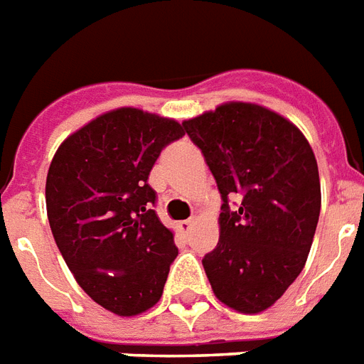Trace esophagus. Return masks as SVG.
<instances>
[{"instance_id": "1", "label": "esophagus", "mask_w": 364, "mask_h": 364, "mask_svg": "<svg viewBox=\"0 0 364 364\" xmlns=\"http://www.w3.org/2000/svg\"><path fill=\"white\" fill-rule=\"evenodd\" d=\"M194 221H196V219H194V217H191V219H185V221L179 223V228H181L183 232H188V230H191V228H193Z\"/></svg>"}]
</instances>
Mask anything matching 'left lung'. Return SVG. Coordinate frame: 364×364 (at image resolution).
<instances>
[{"label":"left lung","instance_id":"1","mask_svg":"<svg viewBox=\"0 0 364 364\" xmlns=\"http://www.w3.org/2000/svg\"><path fill=\"white\" fill-rule=\"evenodd\" d=\"M183 128L223 198L219 243L202 259L211 289L240 314L264 311L310 253L321 210L316 154L293 122L257 104L228 102Z\"/></svg>","mask_w":364,"mask_h":364}]
</instances>
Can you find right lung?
I'll return each mask as SVG.
<instances>
[{
	"instance_id": "obj_1",
	"label": "right lung",
	"mask_w": 364,
	"mask_h": 364,
	"mask_svg": "<svg viewBox=\"0 0 364 364\" xmlns=\"http://www.w3.org/2000/svg\"><path fill=\"white\" fill-rule=\"evenodd\" d=\"M183 136L173 119L121 107L73 132L48 168L54 242L82 291L117 316L153 308L177 257L147 179L160 151Z\"/></svg>"
}]
</instances>
